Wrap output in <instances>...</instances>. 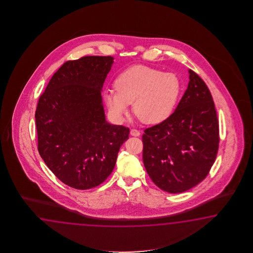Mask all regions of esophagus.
<instances>
[{
  "mask_svg": "<svg viewBox=\"0 0 253 253\" xmlns=\"http://www.w3.org/2000/svg\"><path fill=\"white\" fill-rule=\"evenodd\" d=\"M130 134L133 135V136H139L140 132L138 130H136V129H131L130 130Z\"/></svg>",
  "mask_w": 253,
  "mask_h": 253,
  "instance_id": "34e87169",
  "label": "esophagus"
}]
</instances>
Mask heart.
Listing matches in <instances>:
<instances>
[{
    "instance_id": "b5f03b06",
    "label": "heart",
    "mask_w": 253,
    "mask_h": 253,
    "mask_svg": "<svg viewBox=\"0 0 253 253\" xmlns=\"http://www.w3.org/2000/svg\"><path fill=\"white\" fill-rule=\"evenodd\" d=\"M115 89L106 92L104 99L117 119H124L133 103L134 115L143 123L156 125L171 117L181 94V82L171 72L135 65L117 77Z\"/></svg>"
}]
</instances>
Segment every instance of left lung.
Listing matches in <instances>:
<instances>
[{"label":"left lung","instance_id":"obj_1","mask_svg":"<svg viewBox=\"0 0 253 253\" xmlns=\"http://www.w3.org/2000/svg\"><path fill=\"white\" fill-rule=\"evenodd\" d=\"M142 139L145 170L163 191L180 194L207 176L219 148V123L210 90L193 70L175 111L145 129Z\"/></svg>","mask_w":253,"mask_h":253}]
</instances>
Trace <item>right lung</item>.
<instances>
[{
	"label": "right lung",
	"instance_id": "right-lung-1",
	"mask_svg": "<svg viewBox=\"0 0 253 253\" xmlns=\"http://www.w3.org/2000/svg\"><path fill=\"white\" fill-rule=\"evenodd\" d=\"M113 63L111 56L67 61L39 99V153L49 170L72 188L102 183L128 139V127L109 124L105 116L101 91Z\"/></svg>",
	"mask_w": 253,
	"mask_h": 253
}]
</instances>
